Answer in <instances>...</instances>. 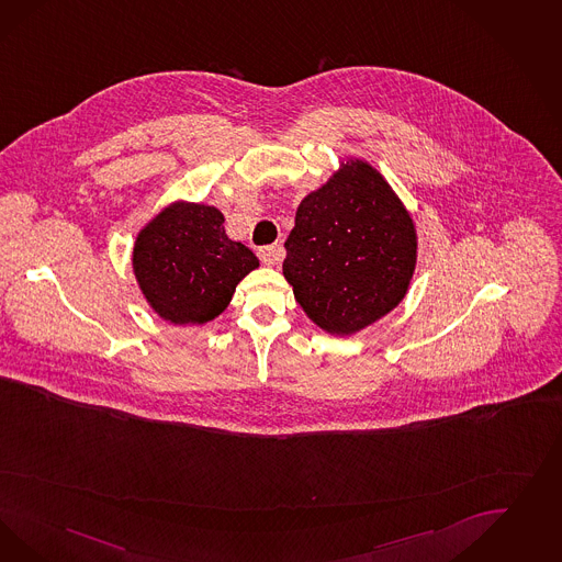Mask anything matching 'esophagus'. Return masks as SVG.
Instances as JSON below:
<instances>
[{
	"instance_id": "esophagus-1",
	"label": "esophagus",
	"mask_w": 562,
	"mask_h": 562,
	"mask_svg": "<svg viewBox=\"0 0 562 562\" xmlns=\"http://www.w3.org/2000/svg\"><path fill=\"white\" fill-rule=\"evenodd\" d=\"M257 255H259L261 263H266V266H276V263H280V261L284 259V249H282L280 245H270V247H261Z\"/></svg>"
}]
</instances>
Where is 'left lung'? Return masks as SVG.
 Segmentation results:
<instances>
[{
  "label": "left lung",
  "mask_w": 562,
  "mask_h": 562,
  "mask_svg": "<svg viewBox=\"0 0 562 562\" xmlns=\"http://www.w3.org/2000/svg\"><path fill=\"white\" fill-rule=\"evenodd\" d=\"M282 273L317 328L352 336L396 310L417 266V228L369 161L347 157L303 196Z\"/></svg>",
  "instance_id": "obj_1"
}]
</instances>
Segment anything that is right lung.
<instances>
[{"label":"right lung","instance_id":"right-lung-1","mask_svg":"<svg viewBox=\"0 0 562 562\" xmlns=\"http://www.w3.org/2000/svg\"><path fill=\"white\" fill-rule=\"evenodd\" d=\"M259 259L224 231L213 205L176 199L136 233L133 273L147 305L175 326H203L233 301Z\"/></svg>","mask_w":562,"mask_h":562}]
</instances>
